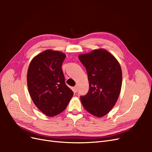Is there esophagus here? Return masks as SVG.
Here are the masks:
<instances>
[{"label":"esophagus","instance_id":"34e87169","mask_svg":"<svg viewBox=\"0 0 152 152\" xmlns=\"http://www.w3.org/2000/svg\"><path fill=\"white\" fill-rule=\"evenodd\" d=\"M72 90H73V92H74V93H76L77 92V86L73 87V88H72Z\"/></svg>","mask_w":152,"mask_h":152}]
</instances>
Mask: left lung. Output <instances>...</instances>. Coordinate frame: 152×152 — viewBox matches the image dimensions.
<instances>
[{"label":"left lung","instance_id":"8db88e82","mask_svg":"<svg viewBox=\"0 0 152 152\" xmlns=\"http://www.w3.org/2000/svg\"><path fill=\"white\" fill-rule=\"evenodd\" d=\"M79 58L86 69L89 83L87 93L80 96L81 102L87 112L96 117H103L113 107L121 93L120 64L104 49L79 55Z\"/></svg>","mask_w":152,"mask_h":152}]
</instances>
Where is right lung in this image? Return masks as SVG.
Masks as SVG:
<instances>
[{
	"mask_svg": "<svg viewBox=\"0 0 152 152\" xmlns=\"http://www.w3.org/2000/svg\"><path fill=\"white\" fill-rule=\"evenodd\" d=\"M65 57L61 52L46 50L32 59L28 67L27 84L31 99L49 117L65 110L73 95L61 68Z\"/></svg>",
	"mask_w": 152,
	"mask_h": 152,
	"instance_id": "right-lung-1",
	"label": "right lung"
}]
</instances>
